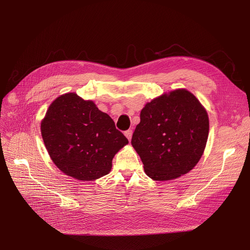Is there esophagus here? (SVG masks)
I'll return each instance as SVG.
<instances>
[{
	"instance_id": "esophagus-1",
	"label": "esophagus",
	"mask_w": 250,
	"mask_h": 250,
	"mask_svg": "<svg viewBox=\"0 0 250 250\" xmlns=\"http://www.w3.org/2000/svg\"><path fill=\"white\" fill-rule=\"evenodd\" d=\"M125 136L128 139V141H130V139H132V136H133V130L132 129H127L125 132Z\"/></svg>"
}]
</instances>
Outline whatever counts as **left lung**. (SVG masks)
Segmentation results:
<instances>
[{"label":"left lung","instance_id":"obj_1","mask_svg":"<svg viewBox=\"0 0 250 250\" xmlns=\"http://www.w3.org/2000/svg\"><path fill=\"white\" fill-rule=\"evenodd\" d=\"M140 117L132 145L149 177L171 180L200 161L208 140V117L190 92L178 89L155 98Z\"/></svg>","mask_w":250,"mask_h":250}]
</instances>
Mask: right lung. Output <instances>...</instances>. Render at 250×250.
Here are the masks:
<instances>
[{"instance_id": "right-lung-1", "label": "right lung", "mask_w": 250, "mask_h": 250, "mask_svg": "<svg viewBox=\"0 0 250 250\" xmlns=\"http://www.w3.org/2000/svg\"><path fill=\"white\" fill-rule=\"evenodd\" d=\"M42 136L58 168L79 180L108 174L114 155L128 143L108 114L75 93L50 104L42 122Z\"/></svg>"}]
</instances>
